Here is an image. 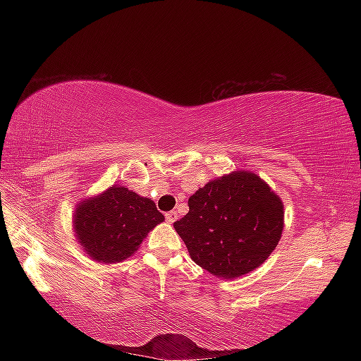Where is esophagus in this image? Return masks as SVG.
<instances>
[{
    "label": "esophagus",
    "instance_id": "obj_1",
    "mask_svg": "<svg viewBox=\"0 0 361 361\" xmlns=\"http://www.w3.org/2000/svg\"><path fill=\"white\" fill-rule=\"evenodd\" d=\"M176 218H178V215H176V212H175V210L166 213V219H167V223H170V224L175 223V221H176Z\"/></svg>",
    "mask_w": 361,
    "mask_h": 361
}]
</instances>
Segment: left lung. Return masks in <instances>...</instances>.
Returning <instances> with one entry per match:
<instances>
[{"instance_id":"1","label":"left lung","mask_w":361,"mask_h":361,"mask_svg":"<svg viewBox=\"0 0 361 361\" xmlns=\"http://www.w3.org/2000/svg\"><path fill=\"white\" fill-rule=\"evenodd\" d=\"M173 223L195 264L235 279L264 262L282 237L283 204L258 175L237 170L199 188Z\"/></svg>"}]
</instances>
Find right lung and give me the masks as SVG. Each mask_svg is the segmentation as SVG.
Wrapping results in <instances>:
<instances>
[{"label":"right lung","mask_w":361,"mask_h":361,"mask_svg":"<svg viewBox=\"0 0 361 361\" xmlns=\"http://www.w3.org/2000/svg\"><path fill=\"white\" fill-rule=\"evenodd\" d=\"M162 221L164 215L151 199L124 186H111L84 199L73 215L79 245L94 261L105 264L130 258L148 232Z\"/></svg>","instance_id":"1"}]
</instances>
